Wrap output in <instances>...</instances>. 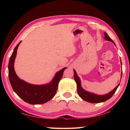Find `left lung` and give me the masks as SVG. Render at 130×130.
<instances>
[{"label": "left lung", "instance_id": "8db88e82", "mask_svg": "<svg viewBox=\"0 0 130 130\" xmlns=\"http://www.w3.org/2000/svg\"><path fill=\"white\" fill-rule=\"evenodd\" d=\"M104 39L105 40L108 41L110 42H112L114 45H115V43L110 38V37L108 36L106 32H104ZM121 61V60H120ZM121 65H122V62H121ZM74 71V78L75 80L76 83L77 84V93L78 94L79 96L83 100L86 101L87 102L91 103H102L107 101V100L109 99L112 96H113V94L115 93L116 89H118V87L119 86L120 83L116 86L115 88H114L112 91L109 92L108 93L103 94V95H100V94H97L92 92H90L86 91L83 88L82 86H81V83L80 78H79V77L77 75V73L75 70H73ZM122 76V72H121V78Z\"/></svg>", "mask_w": 130, "mask_h": 130}]
</instances>
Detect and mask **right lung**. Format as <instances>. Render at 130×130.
<instances>
[{"label": "right lung", "mask_w": 130, "mask_h": 130, "mask_svg": "<svg viewBox=\"0 0 130 130\" xmlns=\"http://www.w3.org/2000/svg\"><path fill=\"white\" fill-rule=\"evenodd\" d=\"M21 42L15 47L8 63V77L11 85L17 95L25 102L34 105L43 104L49 102L55 96L58 83L67 68H63L57 72L52 80L46 84H31L21 80L17 75L14 69V62L17 50Z\"/></svg>", "instance_id": "add662e5"}]
</instances>
